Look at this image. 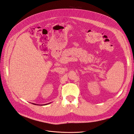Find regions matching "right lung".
Listing matches in <instances>:
<instances>
[{"mask_svg":"<svg viewBox=\"0 0 134 134\" xmlns=\"http://www.w3.org/2000/svg\"><path fill=\"white\" fill-rule=\"evenodd\" d=\"M34 104H35V105H38V104H35V103H33ZM48 104V103L47 104ZM46 104H43V105H46ZM40 106H42V105H40Z\"/></svg>","mask_w":134,"mask_h":134,"instance_id":"right-lung-1","label":"right lung"}]
</instances>
